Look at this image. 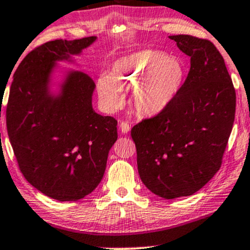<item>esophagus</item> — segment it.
I'll use <instances>...</instances> for the list:
<instances>
[{"label": "esophagus", "mask_w": 250, "mask_h": 250, "mask_svg": "<svg viewBox=\"0 0 250 250\" xmlns=\"http://www.w3.org/2000/svg\"><path fill=\"white\" fill-rule=\"evenodd\" d=\"M120 130L122 134H128L130 131V125L127 122H121L120 123Z\"/></svg>", "instance_id": "1"}]
</instances>
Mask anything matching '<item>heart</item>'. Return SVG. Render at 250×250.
Segmentation results:
<instances>
[{
	"label": "heart",
	"mask_w": 250,
	"mask_h": 250,
	"mask_svg": "<svg viewBox=\"0 0 250 250\" xmlns=\"http://www.w3.org/2000/svg\"><path fill=\"white\" fill-rule=\"evenodd\" d=\"M186 80V67L179 59H170L160 50L143 49L114 62L111 76L100 75L96 90L108 111H115L125 102L123 89L133 90L137 114L153 117L170 107Z\"/></svg>",
	"instance_id": "1"
}]
</instances>
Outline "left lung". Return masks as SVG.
Wrapping results in <instances>:
<instances>
[{
	"instance_id": "left-lung-1",
	"label": "left lung",
	"mask_w": 250,
	"mask_h": 250,
	"mask_svg": "<svg viewBox=\"0 0 250 250\" xmlns=\"http://www.w3.org/2000/svg\"><path fill=\"white\" fill-rule=\"evenodd\" d=\"M190 70L167 110L131 129L143 185L163 199L189 196L220 169L236 95L225 60L208 40L173 35Z\"/></svg>"
}]
</instances>
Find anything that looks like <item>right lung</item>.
Wrapping results in <instances>:
<instances>
[{"label":"right lung","mask_w":250,"mask_h":250,"mask_svg":"<svg viewBox=\"0 0 250 250\" xmlns=\"http://www.w3.org/2000/svg\"><path fill=\"white\" fill-rule=\"evenodd\" d=\"M97 40H55L30 51L10 85L7 130L22 174L57 201H79L101 182L117 121L93 109L95 83L75 56ZM60 73V76L57 74Z\"/></svg>","instance_id":"add662e5"}]
</instances>
